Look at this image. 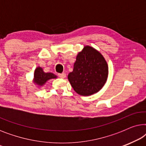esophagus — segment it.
Listing matches in <instances>:
<instances>
[{"label":"esophagus","mask_w":146,"mask_h":146,"mask_svg":"<svg viewBox=\"0 0 146 146\" xmlns=\"http://www.w3.org/2000/svg\"><path fill=\"white\" fill-rule=\"evenodd\" d=\"M58 76L60 78H64L66 76V74L64 72L62 73V74H58Z\"/></svg>","instance_id":"obj_1"}]
</instances>
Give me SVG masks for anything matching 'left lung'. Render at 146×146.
Masks as SVG:
<instances>
[{"label": "left lung", "mask_w": 146, "mask_h": 146, "mask_svg": "<svg viewBox=\"0 0 146 146\" xmlns=\"http://www.w3.org/2000/svg\"><path fill=\"white\" fill-rule=\"evenodd\" d=\"M108 75V66L101 53L86 46L76 56L74 69L68 78L76 92L90 96L100 90Z\"/></svg>", "instance_id": "1"}]
</instances>
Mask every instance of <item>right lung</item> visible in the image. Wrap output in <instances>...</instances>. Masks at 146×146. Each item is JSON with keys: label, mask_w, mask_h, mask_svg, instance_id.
Here are the masks:
<instances>
[{"label": "right lung", "mask_w": 146, "mask_h": 146, "mask_svg": "<svg viewBox=\"0 0 146 146\" xmlns=\"http://www.w3.org/2000/svg\"><path fill=\"white\" fill-rule=\"evenodd\" d=\"M56 76L52 73H46L40 67H38L35 71L34 74V82L38 86H42L46 82L52 78H56Z\"/></svg>", "instance_id": "obj_1"}]
</instances>
